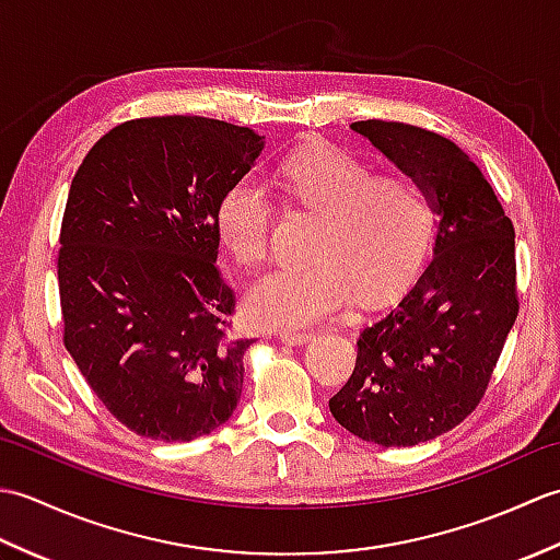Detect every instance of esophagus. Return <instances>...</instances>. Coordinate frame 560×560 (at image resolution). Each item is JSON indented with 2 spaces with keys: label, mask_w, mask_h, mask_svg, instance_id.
<instances>
[{
  "label": "esophagus",
  "mask_w": 560,
  "mask_h": 560,
  "mask_svg": "<svg viewBox=\"0 0 560 560\" xmlns=\"http://www.w3.org/2000/svg\"><path fill=\"white\" fill-rule=\"evenodd\" d=\"M311 331H291V329H283L279 331V339L287 341V343H293V347H301V343L311 341Z\"/></svg>",
  "instance_id": "obj_1"
}]
</instances>
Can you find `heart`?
Here are the masks:
<instances>
[{"instance_id": "heart-1", "label": "heart", "mask_w": 560, "mask_h": 560, "mask_svg": "<svg viewBox=\"0 0 560 560\" xmlns=\"http://www.w3.org/2000/svg\"><path fill=\"white\" fill-rule=\"evenodd\" d=\"M283 187L323 219L311 249L313 265L269 273L247 295L261 327H305L349 305L383 301L407 283L433 235V199L411 175H375L371 165L335 147H313L281 168ZM271 199L257 177L225 189L217 233L243 267L257 269L269 253Z\"/></svg>"}]
</instances>
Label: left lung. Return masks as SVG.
<instances>
[{
  "label": "left lung",
  "mask_w": 560,
  "mask_h": 560,
  "mask_svg": "<svg viewBox=\"0 0 560 560\" xmlns=\"http://www.w3.org/2000/svg\"><path fill=\"white\" fill-rule=\"evenodd\" d=\"M440 217L431 265L401 303L365 327L359 359L329 411L368 443L409 447L447 433L481 401L517 317L515 229L479 165L428 129L351 125Z\"/></svg>",
  "instance_id": "left-lung-1"
}]
</instances>
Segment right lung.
Returning <instances> with one entry per match:
<instances>
[{"instance_id": "add662e5", "label": "right lung", "mask_w": 560, "mask_h": 560, "mask_svg": "<svg viewBox=\"0 0 560 560\" xmlns=\"http://www.w3.org/2000/svg\"><path fill=\"white\" fill-rule=\"evenodd\" d=\"M265 137L209 117H141L101 137L71 180L59 233L65 347L129 431L211 433L243 392L255 339L231 335L217 207Z\"/></svg>"}]
</instances>
